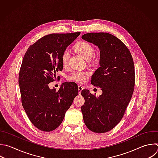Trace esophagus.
Instances as JSON below:
<instances>
[{
  "label": "esophagus",
  "mask_w": 158,
  "mask_h": 158,
  "mask_svg": "<svg viewBox=\"0 0 158 158\" xmlns=\"http://www.w3.org/2000/svg\"><path fill=\"white\" fill-rule=\"evenodd\" d=\"M84 87H83L81 85H78V93H79V94H81V91L83 89Z\"/></svg>",
  "instance_id": "esophagus-1"
}]
</instances>
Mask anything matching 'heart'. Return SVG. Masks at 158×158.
I'll list each match as a JSON object with an SVG mask.
<instances>
[{
	"label": "heart",
	"mask_w": 158,
	"mask_h": 158,
	"mask_svg": "<svg viewBox=\"0 0 158 158\" xmlns=\"http://www.w3.org/2000/svg\"><path fill=\"white\" fill-rule=\"evenodd\" d=\"M73 49L86 60H89L93 56L95 51L94 47L86 41H79L77 43L73 46ZM69 58V51L67 49L64 51L61 56V63L63 67H66L67 65ZM89 75V73L88 72L76 71L72 72L68 77V79L71 81L84 83L87 81Z\"/></svg>",
	"instance_id": "1"
}]
</instances>
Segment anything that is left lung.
Segmentation results:
<instances>
[{"label":"left lung","mask_w":158,"mask_h":158,"mask_svg":"<svg viewBox=\"0 0 158 158\" xmlns=\"http://www.w3.org/2000/svg\"><path fill=\"white\" fill-rule=\"evenodd\" d=\"M81 38L99 48L100 67L91 83L102 91L98 97L88 89L81 91L83 120L94 133L107 132L120 122L131 98L135 81L133 58L123 43L111 34L91 33Z\"/></svg>","instance_id":"8db88e82"}]
</instances>
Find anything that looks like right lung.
Returning <instances> with one entry per match:
<instances>
[{
  "label": "right lung",
  "mask_w": 158,
  "mask_h": 158,
  "mask_svg": "<svg viewBox=\"0 0 158 158\" xmlns=\"http://www.w3.org/2000/svg\"><path fill=\"white\" fill-rule=\"evenodd\" d=\"M80 35H46L31 45L23 57L19 76L22 104L30 120L40 130L56 129L78 94L76 85L65 82L56 91L48 84L59 80L56 73L63 69L62 54Z\"/></svg>",
  "instance_id": "right-lung-1"
}]
</instances>
